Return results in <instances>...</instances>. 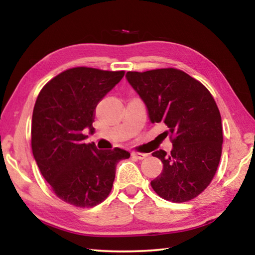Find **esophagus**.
Segmentation results:
<instances>
[{"label":"esophagus","mask_w":255,"mask_h":255,"mask_svg":"<svg viewBox=\"0 0 255 255\" xmlns=\"http://www.w3.org/2000/svg\"><path fill=\"white\" fill-rule=\"evenodd\" d=\"M131 156L137 158V159H144L145 157H147V154L139 153V152H132V153H131Z\"/></svg>","instance_id":"34e87169"}]
</instances>
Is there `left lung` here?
<instances>
[{
  "mask_svg": "<svg viewBox=\"0 0 255 255\" xmlns=\"http://www.w3.org/2000/svg\"><path fill=\"white\" fill-rule=\"evenodd\" d=\"M127 81L148 110L150 123L167 128L170 154L159 149L152 155L163 171L150 185L163 199L185 202L210 184L222 156V117L204 84L176 68L127 72Z\"/></svg>",
  "mask_w": 255,
  "mask_h": 255,
  "instance_id": "left-lung-1",
  "label": "left lung"
}]
</instances>
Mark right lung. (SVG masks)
Masks as SVG:
<instances>
[{"instance_id": "obj_1", "label": "right lung", "mask_w": 255, "mask_h": 255, "mask_svg": "<svg viewBox=\"0 0 255 255\" xmlns=\"http://www.w3.org/2000/svg\"><path fill=\"white\" fill-rule=\"evenodd\" d=\"M124 71L74 67L51 79L38 94L32 112L31 148L42 176L59 199L80 208L109 196L116 166L130 153L85 144L93 133L98 103L118 84Z\"/></svg>"}]
</instances>
